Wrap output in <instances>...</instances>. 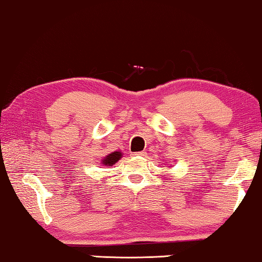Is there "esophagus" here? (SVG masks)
Listing matches in <instances>:
<instances>
[{
    "label": "esophagus",
    "instance_id": "1",
    "mask_svg": "<svg viewBox=\"0 0 262 262\" xmlns=\"http://www.w3.org/2000/svg\"><path fill=\"white\" fill-rule=\"evenodd\" d=\"M132 155H134V156H145L146 152H144V151H139V152H134Z\"/></svg>",
    "mask_w": 262,
    "mask_h": 262
}]
</instances>
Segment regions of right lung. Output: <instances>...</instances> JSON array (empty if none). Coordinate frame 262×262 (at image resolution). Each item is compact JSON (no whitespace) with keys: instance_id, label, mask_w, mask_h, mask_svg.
<instances>
[{"instance_id":"1","label":"right lung","mask_w":262,"mask_h":262,"mask_svg":"<svg viewBox=\"0 0 262 262\" xmlns=\"http://www.w3.org/2000/svg\"><path fill=\"white\" fill-rule=\"evenodd\" d=\"M120 158H122V154L115 151V152L110 154V155H107V156L105 157V159L103 161V164L104 165H113L116 162H118Z\"/></svg>"}]
</instances>
